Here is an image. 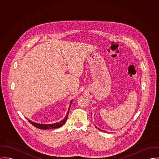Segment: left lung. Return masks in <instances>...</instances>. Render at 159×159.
Here are the masks:
<instances>
[{
    "instance_id": "8db88e82",
    "label": "left lung",
    "mask_w": 159,
    "mask_h": 159,
    "mask_svg": "<svg viewBox=\"0 0 159 159\" xmlns=\"http://www.w3.org/2000/svg\"><path fill=\"white\" fill-rule=\"evenodd\" d=\"M96 128H97V129H99V130H101V129H99V128H98V127H96Z\"/></svg>"
}]
</instances>
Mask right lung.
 Masks as SVG:
<instances>
[{
  "mask_svg": "<svg viewBox=\"0 0 159 159\" xmlns=\"http://www.w3.org/2000/svg\"><path fill=\"white\" fill-rule=\"evenodd\" d=\"M72 101H71V103L70 104V107H69V108H68V111H67V113H66V115L65 116V118L61 120V121L58 122V123H57L54 124H39L36 123H34L33 121H31L30 120H28L29 123L32 124V125H34L35 127L38 128V129H44V130H46V129H55V128H59L61 126H62L64 124L66 123V120H67V118H68V113H69V111H70V108L71 107V103H72Z\"/></svg>",
  "mask_w": 159,
  "mask_h": 159,
  "instance_id": "1",
  "label": "right lung"
}]
</instances>
